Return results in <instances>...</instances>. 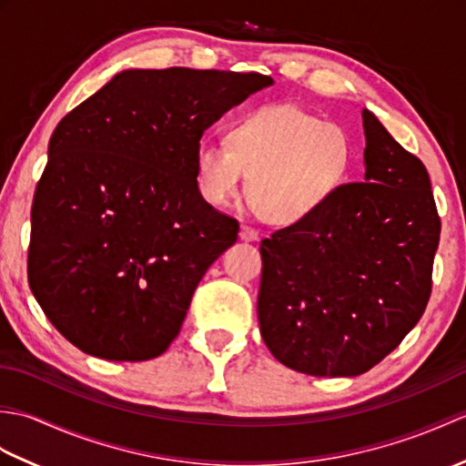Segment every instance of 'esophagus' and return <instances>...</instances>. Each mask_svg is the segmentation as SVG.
Here are the masks:
<instances>
[{"instance_id": "1", "label": "esophagus", "mask_w": 466, "mask_h": 466, "mask_svg": "<svg viewBox=\"0 0 466 466\" xmlns=\"http://www.w3.org/2000/svg\"><path fill=\"white\" fill-rule=\"evenodd\" d=\"M258 238H260V232L258 230H254V228L242 224V228H240V240L254 242V240H258Z\"/></svg>"}]
</instances>
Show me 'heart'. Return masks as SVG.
Returning a JSON list of instances; mask_svg holds the SVG:
<instances>
[{"label": "heart", "mask_w": 466, "mask_h": 466, "mask_svg": "<svg viewBox=\"0 0 466 466\" xmlns=\"http://www.w3.org/2000/svg\"><path fill=\"white\" fill-rule=\"evenodd\" d=\"M352 164V140L342 126L299 106H264L232 124L228 146H198L196 186L208 204L226 206L250 177V200L266 220L296 224L330 200Z\"/></svg>", "instance_id": "1"}]
</instances>
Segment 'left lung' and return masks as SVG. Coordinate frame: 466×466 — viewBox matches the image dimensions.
<instances>
[{"mask_svg": "<svg viewBox=\"0 0 466 466\" xmlns=\"http://www.w3.org/2000/svg\"><path fill=\"white\" fill-rule=\"evenodd\" d=\"M364 182L260 244V334L276 360L312 376H359L427 309L441 218L427 167L362 110Z\"/></svg>", "mask_w": 466, "mask_h": 466, "instance_id": "8db88e82", "label": "left lung"}]
</instances>
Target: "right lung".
Listing matches in <instances>:
<instances>
[{"label":"right lung","mask_w":466,"mask_h":466,"mask_svg":"<svg viewBox=\"0 0 466 466\" xmlns=\"http://www.w3.org/2000/svg\"><path fill=\"white\" fill-rule=\"evenodd\" d=\"M272 84L254 72L126 69L56 126L27 280L64 339L106 360L166 352L198 282L240 230L198 192L200 137Z\"/></svg>","instance_id":"obj_1"}]
</instances>
